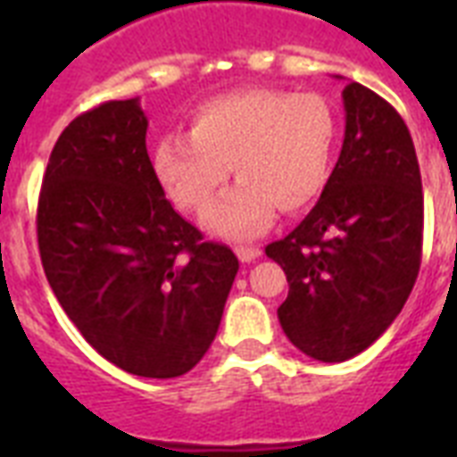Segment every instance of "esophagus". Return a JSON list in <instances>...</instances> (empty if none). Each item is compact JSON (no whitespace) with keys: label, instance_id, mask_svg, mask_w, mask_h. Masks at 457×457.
I'll return each mask as SVG.
<instances>
[{"label":"esophagus","instance_id":"esophagus-1","mask_svg":"<svg viewBox=\"0 0 457 457\" xmlns=\"http://www.w3.org/2000/svg\"><path fill=\"white\" fill-rule=\"evenodd\" d=\"M237 258L242 261V263H251V261H256L263 251L258 249V246H237Z\"/></svg>","mask_w":457,"mask_h":457}]
</instances>
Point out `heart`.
<instances>
[{"instance_id": "obj_1", "label": "heart", "mask_w": 457, "mask_h": 457, "mask_svg": "<svg viewBox=\"0 0 457 457\" xmlns=\"http://www.w3.org/2000/svg\"><path fill=\"white\" fill-rule=\"evenodd\" d=\"M339 120L318 92L249 87L194 111L187 137L165 135L152 154L154 175L182 211L201 213L228 179L239 182L204 222L228 239L261 235L279 213L294 215L322 196L332 175Z\"/></svg>"}]
</instances>
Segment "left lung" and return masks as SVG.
<instances>
[{
    "mask_svg": "<svg viewBox=\"0 0 457 457\" xmlns=\"http://www.w3.org/2000/svg\"><path fill=\"white\" fill-rule=\"evenodd\" d=\"M341 96L344 146L325 192L299 228L265 246L289 282L279 325L322 362L348 361L389 329L422 258V179L403 118L361 82Z\"/></svg>",
    "mask_w": 457,
    "mask_h": 457,
    "instance_id": "8db88e82",
    "label": "left lung"
}]
</instances>
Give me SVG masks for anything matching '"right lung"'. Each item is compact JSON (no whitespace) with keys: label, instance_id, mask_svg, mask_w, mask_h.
<instances>
[{"label":"right lung","instance_id":"obj_1","mask_svg":"<svg viewBox=\"0 0 457 457\" xmlns=\"http://www.w3.org/2000/svg\"><path fill=\"white\" fill-rule=\"evenodd\" d=\"M139 99L106 102L61 132L42 178L37 242L54 296L96 353L170 379L213 344L239 261L165 199Z\"/></svg>","mask_w":457,"mask_h":457}]
</instances>
